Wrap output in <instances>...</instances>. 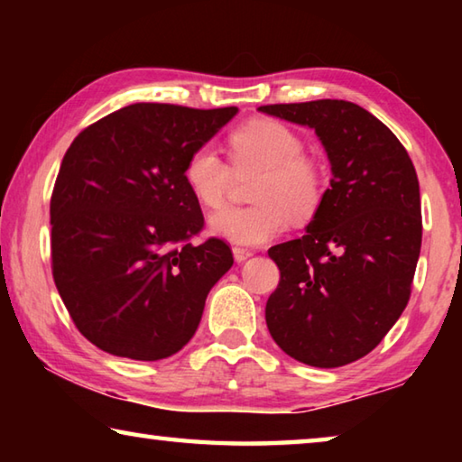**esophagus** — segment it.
<instances>
[{"label": "esophagus", "mask_w": 462, "mask_h": 462, "mask_svg": "<svg viewBox=\"0 0 462 462\" xmlns=\"http://www.w3.org/2000/svg\"><path fill=\"white\" fill-rule=\"evenodd\" d=\"M232 253H234V259H236V263H245V261H248V259H250V256L254 254L253 250H248V248H240V246H234V248H232Z\"/></svg>", "instance_id": "esophagus-1"}]
</instances>
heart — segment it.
Returning <instances> with one entry per match:
<instances>
[{
    "mask_svg": "<svg viewBox=\"0 0 462 462\" xmlns=\"http://www.w3.org/2000/svg\"><path fill=\"white\" fill-rule=\"evenodd\" d=\"M232 166L238 175L261 171L253 199L256 206L228 208L212 216L209 228L238 246H259L285 232L289 216L297 222L314 217L326 193V169L303 152V138L279 120H253L228 138ZM185 185L203 208L224 206L234 171L212 144L187 156Z\"/></svg>",
    "mask_w": 462,
    "mask_h": 462,
    "instance_id": "1",
    "label": "heart"
}]
</instances>
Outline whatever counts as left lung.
Returning <instances> with one entry per match:
<instances>
[{
	"instance_id": "obj_1",
	"label": "left lung",
	"mask_w": 462,
	"mask_h": 462,
	"mask_svg": "<svg viewBox=\"0 0 462 462\" xmlns=\"http://www.w3.org/2000/svg\"><path fill=\"white\" fill-rule=\"evenodd\" d=\"M316 130L330 189L301 238L271 246L281 279L264 318L291 358L334 369L369 355L410 301L421 246L420 183L385 124L344 99L261 106Z\"/></svg>"
}]
</instances>
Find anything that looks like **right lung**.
<instances>
[{
    "mask_svg": "<svg viewBox=\"0 0 462 462\" xmlns=\"http://www.w3.org/2000/svg\"><path fill=\"white\" fill-rule=\"evenodd\" d=\"M238 107L132 104L85 128L51 198L54 285L85 338L114 356L159 361L193 338L206 297L232 267L203 228L185 162Z\"/></svg>",
    "mask_w": 462,
    "mask_h": 462,
    "instance_id": "1",
    "label": "right lung"
}]
</instances>
